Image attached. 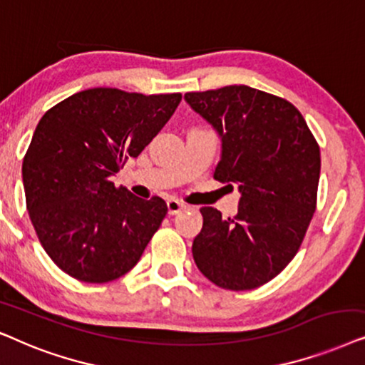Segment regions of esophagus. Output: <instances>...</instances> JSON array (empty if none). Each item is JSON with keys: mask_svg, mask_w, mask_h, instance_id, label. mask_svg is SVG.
<instances>
[{"mask_svg": "<svg viewBox=\"0 0 365 365\" xmlns=\"http://www.w3.org/2000/svg\"><path fill=\"white\" fill-rule=\"evenodd\" d=\"M167 208H168V213H170V215H177L178 212L185 210L187 205H185V203H182V202L175 200V198H168V200H167Z\"/></svg>", "mask_w": 365, "mask_h": 365, "instance_id": "1", "label": "esophagus"}]
</instances>
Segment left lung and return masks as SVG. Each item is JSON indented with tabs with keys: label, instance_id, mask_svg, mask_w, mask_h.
<instances>
[{
	"label": "left lung",
	"instance_id": "1",
	"mask_svg": "<svg viewBox=\"0 0 365 365\" xmlns=\"http://www.w3.org/2000/svg\"><path fill=\"white\" fill-rule=\"evenodd\" d=\"M185 101L217 130L222 157L213 178L239 185L235 217L202 207L192 245L208 280L252 290L294 259L317 205L320 148L290 101L245 85L190 91Z\"/></svg>",
	"mask_w": 365,
	"mask_h": 365
}]
</instances>
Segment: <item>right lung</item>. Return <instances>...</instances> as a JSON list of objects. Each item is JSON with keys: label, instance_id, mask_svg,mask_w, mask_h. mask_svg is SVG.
I'll list each match as a JSON object with an SVG mask.
<instances>
[{"label": "right lung", "instance_id": "add662e5", "mask_svg": "<svg viewBox=\"0 0 365 365\" xmlns=\"http://www.w3.org/2000/svg\"><path fill=\"white\" fill-rule=\"evenodd\" d=\"M180 100L91 88L43 115L23 160L26 208L43 249L73 279L125 275L162 225V198L143 200L110 177L142 153Z\"/></svg>", "mask_w": 365, "mask_h": 365}]
</instances>
